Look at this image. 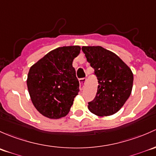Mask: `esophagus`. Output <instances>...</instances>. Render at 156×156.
Listing matches in <instances>:
<instances>
[{"label":"esophagus","instance_id":"1","mask_svg":"<svg viewBox=\"0 0 156 156\" xmlns=\"http://www.w3.org/2000/svg\"><path fill=\"white\" fill-rule=\"evenodd\" d=\"M86 78H82V79H80L79 80V82H80V87H81V89L82 90V88H83V86L85 84V83H86Z\"/></svg>","mask_w":156,"mask_h":156}]
</instances>
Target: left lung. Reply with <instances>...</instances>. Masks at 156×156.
I'll return each instance as SVG.
<instances>
[{
  "instance_id": "obj_1",
  "label": "left lung",
  "mask_w": 156,
  "mask_h": 156,
  "mask_svg": "<svg viewBox=\"0 0 156 156\" xmlns=\"http://www.w3.org/2000/svg\"><path fill=\"white\" fill-rule=\"evenodd\" d=\"M88 62L98 80L97 94L88 108L98 116L119 111L129 98L134 76L130 67L113 52L101 46H83Z\"/></svg>"
}]
</instances>
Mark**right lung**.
I'll use <instances>...</instances> for the list:
<instances>
[{"label":"right lung","instance_id":"obj_1","mask_svg":"<svg viewBox=\"0 0 156 156\" xmlns=\"http://www.w3.org/2000/svg\"><path fill=\"white\" fill-rule=\"evenodd\" d=\"M80 49V46L58 47L30 67L27 79L28 92L35 108L45 117L57 119L70 111L80 91L72 64Z\"/></svg>","mask_w":156,"mask_h":156}]
</instances>
